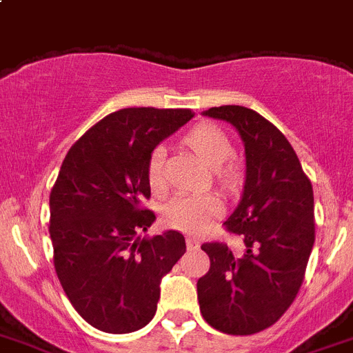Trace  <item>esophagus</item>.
Segmentation results:
<instances>
[{"label":"esophagus","mask_w":353,"mask_h":353,"mask_svg":"<svg viewBox=\"0 0 353 353\" xmlns=\"http://www.w3.org/2000/svg\"><path fill=\"white\" fill-rule=\"evenodd\" d=\"M186 246H188L190 252H196L200 248V243L196 239H193V237H188V239H186Z\"/></svg>","instance_id":"34e87169"}]
</instances>
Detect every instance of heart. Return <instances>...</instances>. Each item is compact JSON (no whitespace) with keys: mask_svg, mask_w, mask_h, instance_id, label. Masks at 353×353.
I'll return each instance as SVG.
<instances>
[{"mask_svg":"<svg viewBox=\"0 0 353 353\" xmlns=\"http://www.w3.org/2000/svg\"><path fill=\"white\" fill-rule=\"evenodd\" d=\"M186 144L205 165L216 170V177L223 186H232L237 181L236 165L227 161L234 153L230 139L221 128L211 123L195 126L186 135ZM165 151L158 145L149 154L148 179L149 186L157 195H165L169 190V181L165 176ZM223 214V202L216 195H181L165 209V223L188 234H200L211 227Z\"/></svg>","mask_w":353,"mask_h":353,"instance_id":"1","label":"heart"}]
</instances>
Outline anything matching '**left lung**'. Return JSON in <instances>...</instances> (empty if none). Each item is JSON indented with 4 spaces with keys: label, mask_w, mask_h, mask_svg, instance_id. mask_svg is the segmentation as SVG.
Here are the masks:
<instances>
[{
    "label": "left lung",
    "mask_w": 353,
    "mask_h": 353,
    "mask_svg": "<svg viewBox=\"0 0 353 353\" xmlns=\"http://www.w3.org/2000/svg\"><path fill=\"white\" fill-rule=\"evenodd\" d=\"M204 116L239 132L246 153V183L225 228L243 237L234 256L225 243H205L211 268L196 281L200 313L216 331L248 336L281 319L303 285L315 243L313 188L294 148L272 123L241 105Z\"/></svg>",
    "instance_id": "left-lung-1"
}]
</instances>
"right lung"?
I'll list each match as a JSON object with an SVG mask.
<instances>
[{"instance_id":"right-lung-1","label":"right lung","mask_w":353,"mask_h":353,"mask_svg":"<svg viewBox=\"0 0 353 353\" xmlns=\"http://www.w3.org/2000/svg\"><path fill=\"white\" fill-rule=\"evenodd\" d=\"M193 117L190 109L130 107L75 142L50 192L54 268L72 306L94 329L126 334L153 320L160 281L186 252L169 230L141 239L154 221L149 154Z\"/></svg>"}]
</instances>
